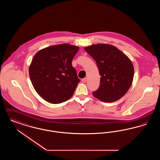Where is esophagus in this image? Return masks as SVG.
I'll list each match as a JSON object with an SVG mask.
<instances>
[{
	"mask_svg": "<svg viewBox=\"0 0 160 160\" xmlns=\"http://www.w3.org/2000/svg\"><path fill=\"white\" fill-rule=\"evenodd\" d=\"M86 80H87L86 78H83V79L82 80V82L83 83H85V82H86Z\"/></svg>",
	"mask_w": 160,
	"mask_h": 160,
	"instance_id": "obj_1",
	"label": "esophagus"
}]
</instances>
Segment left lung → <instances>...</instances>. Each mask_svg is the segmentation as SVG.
<instances>
[{"mask_svg": "<svg viewBox=\"0 0 160 160\" xmlns=\"http://www.w3.org/2000/svg\"><path fill=\"white\" fill-rule=\"evenodd\" d=\"M96 61L99 69V88L93 95L99 100L114 102L128 92L134 77V67L129 58L116 47L98 44L84 47Z\"/></svg>", "mask_w": 160, "mask_h": 160, "instance_id": "obj_1", "label": "left lung"}]
</instances>
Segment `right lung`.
I'll use <instances>...</instances> for the list:
<instances>
[{
    "mask_svg": "<svg viewBox=\"0 0 160 160\" xmlns=\"http://www.w3.org/2000/svg\"><path fill=\"white\" fill-rule=\"evenodd\" d=\"M79 47L68 44L50 46L38 52L29 68L31 82L46 101L59 104L69 99L80 82L72 61Z\"/></svg>",
    "mask_w": 160,
    "mask_h": 160,
    "instance_id": "right-lung-1",
    "label": "right lung"
}]
</instances>
